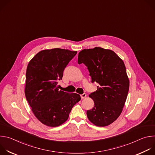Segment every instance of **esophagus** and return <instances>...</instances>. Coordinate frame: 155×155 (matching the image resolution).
<instances>
[{
  "instance_id": "obj_1",
  "label": "esophagus",
  "mask_w": 155,
  "mask_h": 155,
  "mask_svg": "<svg viewBox=\"0 0 155 155\" xmlns=\"http://www.w3.org/2000/svg\"><path fill=\"white\" fill-rule=\"evenodd\" d=\"M86 97V93H83V94H81V99H84Z\"/></svg>"
}]
</instances>
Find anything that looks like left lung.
Returning <instances> with one entry per match:
<instances>
[{
  "label": "left lung",
  "instance_id": "obj_1",
  "mask_svg": "<svg viewBox=\"0 0 155 155\" xmlns=\"http://www.w3.org/2000/svg\"><path fill=\"white\" fill-rule=\"evenodd\" d=\"M78 63H83L91 77V82L99 83L89 97L94 107L87 110L88 120L97 126L112 124L123 111L129 87V80L123 60L112 50L95 47L78 53Z\"/></svg>",
  "mask_w": 155,
  "mask_h": 155
}]
</instances>
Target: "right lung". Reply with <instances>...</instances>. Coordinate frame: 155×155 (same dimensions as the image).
<instances>
[{
    "label": "right lung",
    "instance_id": "add662e5",
    "mask_svg": "<svg viewBox=\"0 0 155 155\" xmlns=\"http://www.w3.org/2000/svg\"><path fill=\"white\" fill-rule=\"evenodd\" d=\"M77 53L61 48L43 50L28 65L26 98L35 117L47 126L57 127L67 121L72 108L81 99L77 93L59 90L57 82Z\"/></svg>",
    "mask_w": 155,
    "mask_h": 155
}]
</instances>
